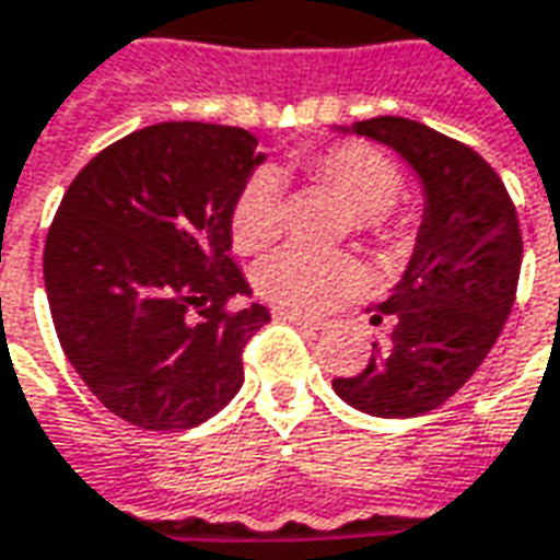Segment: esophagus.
<instances>
[{
  "label": "esophagus",
  "mask_w": 560,
  "mask_h": 560,
  "mask_svg": "<svg viewBox=\"0 0 560 560\" xmlns=\"http://www.w3.org/2000/svg\"><path fill=\"white\" fill-rule=\"evenodd\" d=\"M276 318H284V322H294V325H303V328H325V322L322 318L306 316V313H298V310H288V306H276Z\"/></svg>",
  "instance_id": "34e87169"
}]
</instances>
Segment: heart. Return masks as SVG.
Segmentation results:
<instances>
[{
	"label": "heart",
	"mask_w": 560,
	"mask_h": 560,
	"mask_svg": "<svg viewBox=\"0 0 560 560\" xmlns=\"http://www.w3.org/2000/svg\"><path fill=\"white\" fill-rule=\"evenodd\" d=\"M303 170L340 191L353 207V229L362 235L384 238L394 232V201L402 191V176L381 151L362 142H338L303 161ZM232 242L238 250H260L284 229V198L272 170H257L244 179L232 203ZM362 279V266L353 254H325L303 244H288L257 266L254 281L262 298L316 313L350 294Z\"/></svg>",
	"instance_id": "b5f03b06"
}]
</instances>
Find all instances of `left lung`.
<instances>
[{
	"label": "left lung",
	"instance_id": "left-lung-1",
	"mask_svg": "<svg viewBox=\"0 0 560 560\" xmlns=\"http://www.w3.org/2000/svg\"><path fill=\"white\" fill-rule=\"evenodd\" d=\"M399 151L424 185V220L402 281L369 306L390 322L384 343L335 390L359 412L415 418L443 406L480 369L511 313L521 276V225L499 173L474 148L406 117L353 124Z\"/></svg>",
	"mask_w": 560,
	"mask_h": 560
}]
</instances>
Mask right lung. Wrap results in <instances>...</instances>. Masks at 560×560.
I'll return each mask as SVG.
<instances>
[{
    "label": "right lung",
    "mask_w": 560,
    "mask_h": 560,
    "mask_svg": "<svg viewBox=\"0 0 560 560\" xmlns=\"http://www.w3.org/2000/svg\"><path fill=\"white\" fill-rule=\"evenodd\" d=\"M242 126L170 120L89 161L49 225L43 279L61 350L86 387L145 431H188L244 381L269 322L232 262V203L260 164Z\"/></svg>",
    "instance_id": "1"
}]
</instances>
